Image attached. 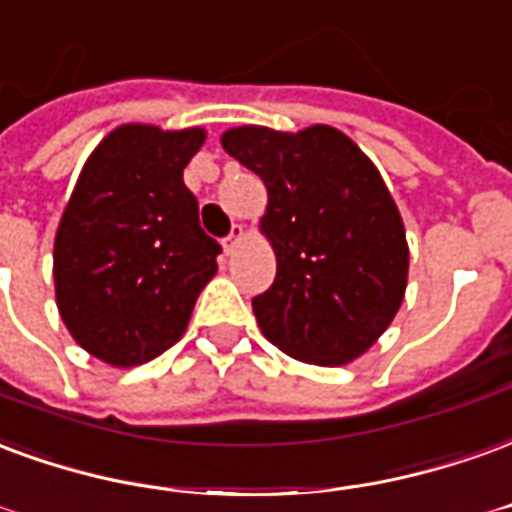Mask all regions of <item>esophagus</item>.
<instances>
[{"instance_id":"obj_1","label":"esophagus","mask_w":512,"mask_h":512,"mask_svg":"<svg viewBox=\"0 0 512 512\" xmlns=\"http://www.w3.org/2000/svg\"><path fill=\"white\" fill-rule=\"evenodd\" d=\"M242 237H245V229H242L240 223H237V226L231 229L229 237L223 240V251H226V253H229V256H231V253H234V251H237V248H240Z\"/></svg>"}]
</instances>
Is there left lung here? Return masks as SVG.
<instances>
[{
	"mask_svg": "<svg viewBox=\"0 0 512 512\" xmlns=\"http://www.w3.org/2000/svg\"><path fill=\"white\" fill-rule=\"evenodd\" d=\"M220 144L267 185L261 231L278 272L253 297L264 338L300 363L357 360L395 319L409 275L404 220L379 169L330 125H242Z\"/></svg>",
	"mask_w": 512,
	"mask_h": 512,
	"instance_id": "8db88e82",
	"label": "left lung"
}]
</instances>
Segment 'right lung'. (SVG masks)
<instances>
[{
  "instance_id": "add662e5",
  "label": "right lung",
  "mask_w": 512,
  "mask_h": 512,
  "mask_svg": "<svg viewBox=\"0 0 512 512\" xmlns=\"http://www.w3.org/2000/svg\"><path fill=\"white\" fill-rule=\"evenodd\" d=\"M204 128L119 125L89 155L54 240L62 322L114 368L149 363L182 338L220 245L199 223L182 171Z\"/></svg>"
}]
</instances>
